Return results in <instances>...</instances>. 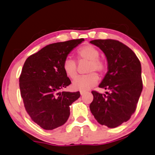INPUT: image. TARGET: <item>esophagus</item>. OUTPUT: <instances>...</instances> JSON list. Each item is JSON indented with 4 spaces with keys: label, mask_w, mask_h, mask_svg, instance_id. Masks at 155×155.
Returning a JSON list of instances; mask_svg holds the SVG:
<instances>
[{
    "label": "esophagus",
    "mask_w": 155,
    "mask_h": 155,
    "mask_svg": "<svg viewBox=\"0 0 155 155\" xmlns=\"http://www.w3.org/2000/svg\"><path fill=\"white\" fill-rule=\"evenodd\" d=\"M85 93H86L85 91H80L81 96H83V95H84V94H85Z\"/></svg>",
    "instance_id": "1"
}]
</instances>
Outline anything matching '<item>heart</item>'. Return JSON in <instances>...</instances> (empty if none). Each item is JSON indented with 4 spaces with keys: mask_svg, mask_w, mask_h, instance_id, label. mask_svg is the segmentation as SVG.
<instances>
[{
    "mask_svg": "<svg viewBox=\"0 0 155 155\" xmlns=\"http://www.w3.org/2000/svg\"><path fill=\"white\" fill-rule=\"evenodd\" d=\"M79 61H89L87 72L89 74L76 77L73 81V87L78 91H85L95 86L99 80L98 75L96 72L102 74L106 69V64L99 57V51L93 45L87 44L79 48L76 51ZM63 70L70 79H74L77 76V64L71 57L64 59Z\"/></svg>",
    "mask_w": 155,
    "mask_h": 155,
    "instance_id": "obj_1",
    "label": "heart"
}]
</instances>
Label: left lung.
I'll use <instances>...</instances> for the list:
<instances>
[{
    "mask_svg": "<svg viewBox=\"0 0 155 155\" xmlns=\"http://www.w3.org/2000/svg\"><path fill=\"white\" fill-rule=\"evenodd\" d=\"M91 43L104 53L108 71L99 87L110 93L92 91L90 109L101 125L115 128L129 120L135 112L143 90L141 64L128 46L115 40H94Z\"/></svg>",
    "mask_w": 155,
    "mask_h": 155,
    "instance_id": "left-lung-1",
    "label": "left lung"
}]
</instances>
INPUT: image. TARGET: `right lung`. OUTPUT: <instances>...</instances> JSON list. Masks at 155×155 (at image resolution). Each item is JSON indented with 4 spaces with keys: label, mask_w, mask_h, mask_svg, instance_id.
<instances>
[{
    "label": "right lung",
    "mask_w": 155,
    "mask_h": 155,
    "mask_svg": "<svg viewBox=\"0 0 155 155\" xmlns=\"http://www.w3.org/2000/svg\"><path fill=\"white\" fill-rule=\"evenodd\" d=\"M84 39L56 42L42 48L25 60L20 76V95L27 113L44 130L63 125L70 115V106L80 97L78 92H61L71 81L63 62Z\"/></svg>",
    "instance_id": "add662e5"
}]
</instances>
